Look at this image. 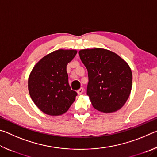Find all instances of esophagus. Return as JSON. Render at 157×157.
<instances>
[{"mask_svg": "<svg viewBox=\"0 0 157 157\" xmlns=\"http://www.w3.org/2000/svg\"><path fill=\"white\" fill-rule=\"evenodd\" d=\"M84 92V89L82 88V87H81L80 89H79V90H78V94H79V95H81V94H82V93Z\"/></svg>", "mask_w": 157, "mask_h": 157, "instance_id": "34e87169", "label": "esophagus"}]
</instances>
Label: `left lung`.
Segmentation results:
<instances>
[{"mask_svg":"<svg viewBox=\"0 0 157 157\" xmlns=\"http://www.w3.org/2000/svg\"><path fill=\"white\" fill-rule=\"evenodd\" d=\"M88 71L86 94L95 109L115 112L123 107L132 86L131 68L124 59L109 50L95 48L79 51Z\"/></svg>","mask_w":157,"mask_h":157,"instance_id":"left-lung-1","label":"left lung"}]
</instances>
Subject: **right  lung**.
I'll return each instance as SVG.
<instances>
[{
	"mask_svg": "<svg viewBox=\"0 0 157 157\" xmlns=\"http://www.w3.org/2000/svg\"><path fill=\"white\" fill-rule=\"evenodd\" d=\"M77 52L76 50H55L39 60L31 71L29 94L36 107L47 115H62L75 100L78 94L69 86L66 66Z\"/></svg>",
	"mask_w": 157,
	"mask_h": 157,
	"instance_id": "obj_1",
	"label": "right lung"
}]
</instances>
